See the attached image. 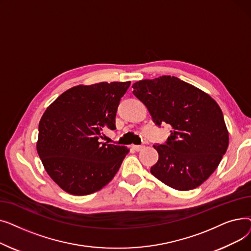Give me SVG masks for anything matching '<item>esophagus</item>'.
<instances>
[{"label": "esophagus", "mask_w": 251, "mask_h": 251, "mask_svg": "<svg viewBox=\"0 0 251 251\" xmlns=\"http://www.w3.org/2000/svg\"><path fill=\"white\" fill-rule=\"evenodd\" d=\"M132 149L136 151H140L142 149H144V146H132Z\"/></svg>", "instance_id": "obj_1"}]
</instances>
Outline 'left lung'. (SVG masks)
Masks as SVG:
<instances>
[{
  "label": "left lung",
  "mask_w": 251,
  "mask_h": 251,
  "mask_svg": "<svg viewBox=\"0 0 251 251\" xmlns=\"http://www.w3.org/2000/svg\"><path fill=\"white\" fill-rule=\"evenodd\" d=\"M133 95L153 122L171 125L165 144H154L159 161L151 173L177 190L194 189L218 168L229 146V133L217 101L175 76L135 82Z\"/></svg>",
  "instance_id": "obj_1"
}]
</instances>
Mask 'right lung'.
<instances>
[{
  "instance_id": "right-lung-1",
  "label": "right lung",
  "mask_w": 251,
  "mask_h": 251,
  "mask_svg": "<svg viewBox=\"0 0 251 251\" xmlns=\"http://www.w3.org/2000/svg\"><path fill=\"white\" fill-rule=\"evenodd\" d=\"M127 82L77 85L50 103L38 125L37 153L49 176L66 192L87 195L114 178L129 149L100 142L115 118Z\"/></svg>"
}]
</instances>
